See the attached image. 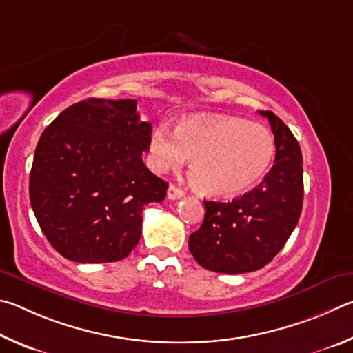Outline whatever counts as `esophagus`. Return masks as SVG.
Segmentation results:
<instances>
[{"label": "esophagus", "mask_w": 353, "mask_h": 353, "mask_svg": "<svg viewBox=\"0 0 353 353\" xmlns=\"http://www.w3.org/2000/svg\"><path fill=\"white\" fill-rule=\"evenodd\" d=\"M183 195H184V190L175 186V184H170L169 189H167V196H169L170 200H178V199H181Z\"/></svg>", "instance_id": "1"}]
</instances>
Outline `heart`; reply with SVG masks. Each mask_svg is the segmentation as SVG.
I'll use <instances>...</instances> for the list:
<instances>
[{
  "label": "heart",
  "instance_id": "obj_1",
  "mask_svg": "<svg viewBox=\"0 0 353 353\" xmlns=\"http://www.w3.org/2000/svg\"><path fill=\"white\" fill-rule=\"evenodd\" d=\"M274 150L268 128L234 116L190 117L175 132L157 125L150 134L154 169H178L190 158V184L209 199H228L254 186L268 170Z\"/></svg>",
  "mask_w": 353,
  "mask_h": 353
}]
</instances>
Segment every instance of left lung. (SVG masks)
Segmentation results:
<instances>
[{
	"instance_id": "left-lung-1",
	"label": "left lung",
	"mask_w": 353,
	"mask_h": 353,
	"mask_svg": "<svg viewBox=\"0 0 353 353\" xmlns=\"http://www.w3.org/2000/svg\"><path fill=\"white\" fill-rule=\"evenodd\" d=\"M274 133V165L251 192L232 201H206L205 220L189 250L209 271L242 274L273 261L298 225L304 200L302 153L290 128L271 111H259Z\"/></svg>"
}]
</instances>
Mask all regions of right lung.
Wrapping results in <instances>:
<instances>
[{"instance_id":"add662e5","label":"right lung","mask_w":353,"mask_h":353,"mask_svg":"<svg viewBox=\"0 0 353 353\" xmlns=\"http://www.w3.org/2000/svg\"><path fill=\"white\" fill-rule=\"evenodd\" d=\"M152 123L134 99H86L41 133L29 176L30 206L43 234L68 261L107 263L138 245L142 211L169 188L147 169Z\"/></svg>"}]
</instances>
